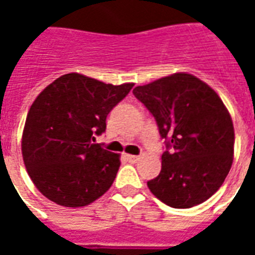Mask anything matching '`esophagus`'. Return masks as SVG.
<instances>
[{
	"label": "esophagus",
	"instance_id": "esophagus-1",
	"mask_svg": "<svg viewBox=\"0 0 255 255\" xmlns=\"http://www.w3.org/2000/svg\"><path fill=\"white\" fill-rule=\"evenodd\" d=\"M126 157H127V160L129 161V162H138L139 158H140L139 155H132V154H127Z\"/></svg>",
	"mask_w": 255,
	"mask_h": 255
}]
</instances>
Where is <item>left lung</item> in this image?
Wrapping results in <instances>:
<instances>
[{
	"instance_id": "obj_1",
	"label": "left lung",
	"mask_w": 255,
	"mask_h": 255,
	"mask_svg": "<svg viewBox=\"0 0 255 255\" xmlns=\"http://www.w3.org/2000/svg\"><path fill=\"white\" fill-rule=\"evenodd\" d=\"M132 93L166 140L160 175L147 182L149 190L171 208L205 202L221 187L234 161V124L221 98L184 72L138 86Z\"/></svg>"
}]
</instances>
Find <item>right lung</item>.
Instances as JSON below:
<instances>
[{
  "instance_id": "right-lung-1",
  "label": "right lung",
  "mask_w": 255,
  "mask_h": 255,
  "mask_svg": "<svg viewBox=\"0 0 255 255\" xmlns=\"http://www.w3.org/2000/svg\"><path fill=\"white\" fill-rule=\"evenodd\" d=\"M132 87L73 72L36 97L25 119L21 154L31 180L47 199L82 208L111 188L120 155L93 142L105 132L109 112Z\"/></svg>"
}]
</instances>
